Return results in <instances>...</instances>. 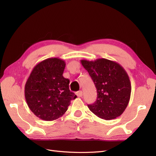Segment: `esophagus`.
<instances>
[{
	"mask_svg": "<svg viewBox=\"0 0 156 156\" xmlns=\"http://www.w3.org/2000/svg\"><path fill=\"white\" fill-rule=\"evenodd\" d=\"M76 95L78 97H82L83 96V92L81 90H79L76 92Z\"/></svg>",
	"mask_w": 156,
	"mask_h": 156,
	"instance_id": "esophagus-1",
	"label": "esophagus"
}]
</instances>
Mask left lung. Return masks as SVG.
<instances>
[{
	"instance_id": "obj_1",
	"label": "left lung",
	"mask_w": 156,
	"mask_h": 156,
	"mask_svg": "<svg viewBox=\"0 0 156 156\" xmlns=\"http://www.w3.org/2000/svg\"><path fill=\"white\" fill-rule=\"evenodd\" d=\"M97 89V100L89 109L100 119H115L124 112L128 105L131 86L124 68L114 61L98 58L94 61L81 60Z\"/></svg>"
}]
</instances>
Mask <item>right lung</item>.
<instances>
[{
	"label": "right lung",
	"mask_w": 156,
	"mask_h": 156,
	"mask_svg": "<svg viewBox=\"0 0 156 156\" xmlns=\"http://www.w3.org/2000/svg\"><path fill=\"white\" fill-rule=\"evenodd\" d=\"M65 66L62 59L47 58L35 66L26 82L27 105L41 120L58 119L68 110L71 100L77 98L69 90V80L62 75Z\"/></svg>",
	"instance_id": "add662e5"
}]
</instances>
